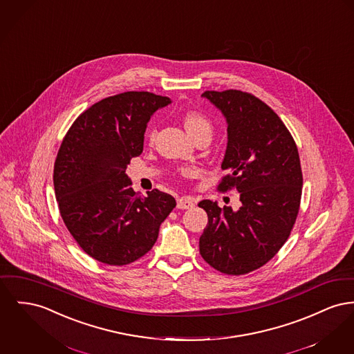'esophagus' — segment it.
Returning a JSON list of instances; mask_svg holds the SVG:
<instances>
[{"instance_id":"1","label":"esophagus","mask_w":354,"mask_h":354,"mask_svg":"<svg viewBox=\"0 0 354 354\" xmlns=\"http://www.w3.org/2000/svg\"><path fill=\"white\" fill-rule=\"evenodd\" d=\"M195 206L194 201L191 198H186V196H182V198H178L176 199V207L180 208V209H186V208H191Z\"/></svg>"}]
</instances>
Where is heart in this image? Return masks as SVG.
Instances as JSON below:
<instances>
[{"label": "heart", "mask_w": 354, "mask_h": 354, "mask_svg": "<svg viewBox=\"0 0 354 354\" xmlns=\"http://www.w3.org/2000/svg\"><path fill=\"white\" fill-rule=\"evenodd\" d=\"M185 127H186L189 136L195 135L196 132H199L202 129H211V124H209L207 118L198 111H188L187 113L185 115ZM149 136H151V139H153L155 131H152Z\"/></svg>", "instance_id": "obj_1"}]
</instances>
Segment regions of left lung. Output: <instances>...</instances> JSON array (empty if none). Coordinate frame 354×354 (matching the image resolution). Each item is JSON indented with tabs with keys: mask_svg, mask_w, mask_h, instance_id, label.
Segmentation results:
<instances>
[{
	"mask_svg": "<svg viewBox=\"0 0 354 354\" xmlns=\"http://www.w3.org/2000/svg\"><path fill=\"white\" fill-rule=\"evenodd\" d=\"M227 123V147L219 189L235 187L242 206L234 211L202 201L208 223L199 251L209 266L241 275L269 262L283 246L297 219L302 194L298 149L278 115L255 96L229 89L206 91Z\"/></svg>",
	"mask_w": 354,
	"mask_h": 354,
	"instance_id": "8db88e82",
	"label": "left lung"
}]
</instances>
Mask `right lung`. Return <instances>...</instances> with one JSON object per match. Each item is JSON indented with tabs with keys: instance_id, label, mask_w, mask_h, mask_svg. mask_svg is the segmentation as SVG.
Returning a JSON list of instances; mask_svg holds the SVG:
<instances>
[{
	"instance_id": "1",
	"label": "right lung",
	"mask_w": 354,
	"mask_h": 354,
	"mask_svg": "<svg viewBox=\"0 0 354 354\" xmlns=\"http://www.w3.org/2000/svg\"><path fill=\"white\" fill-rule=\"evenodd\" d=\"M171 99L124 92L100 100L69 128L59 149L53 185L64 223L79 246L105 265L123 266L155 245L175 199L152 189L142 196L125 174L143 152L151 116Z\"/></svg>"
}]
</instances>
